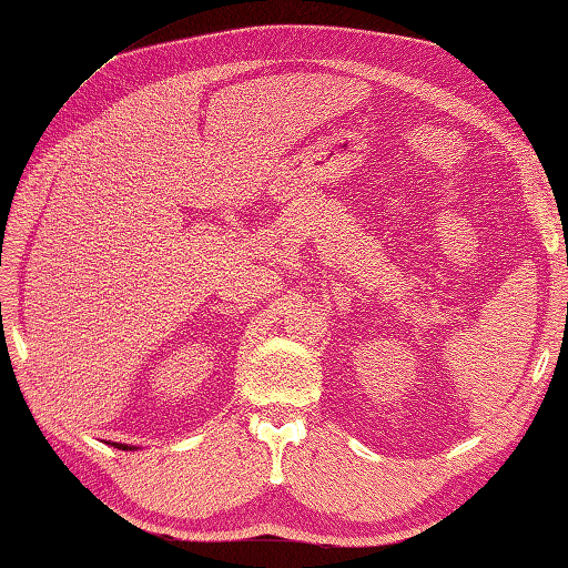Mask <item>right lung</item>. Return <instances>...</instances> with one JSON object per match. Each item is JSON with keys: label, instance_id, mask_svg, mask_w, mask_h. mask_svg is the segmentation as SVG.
<instances>
[{"label": "right lung", "instance_id": "obj_1", "mask_svg": "<svg viewBox=\"0 0 568 568\" xmlns=\"http://www.w3.org/2000/svg\"><path fill=\"white\" fill-rule=\"evenodd\" d=\"M114 446H118V448H122V450H126V448H130V450H132V446H126V444H114Z\"/></svg>", "mask_w": 568, "mask_h": 568}]
</instances>
